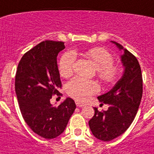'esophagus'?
Returning a JSON list of instances; mask_svg holds the SVG:
<instances>
[{"mask_svg":"<svg viewBox=\"0 0 154 154\" xmlns=\"http://www.w3.org/2000/svg\"><path fill=\"white\" fill-rule=\"evenodd\" d=\"M76 105H77V106L78 107H84L86 106V104H85V103H81L78 101H76Z\"/></svg>","mask_w":154,"mask_h":154,"instance_id":"34e87169","label":"esophagus"}]
</instances>
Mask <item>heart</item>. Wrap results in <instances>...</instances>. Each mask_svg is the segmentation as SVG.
<instances>
[{"label": "heart", "instance_id": "obj_1", "mask_svg": "<svg viewBox=\"0 0 154 154\" xmlns=\"http://www.w3.org/2000/svg\"><path fill=\"white\" fill-rule=\"evenodd\" d=\"M86 55L98 69V76L102 81L111 84L117 79L120 69L117 66L113 65V56L106 49L99 47L93 48L89 49ZM75 60L76 55L73 51L66 52L62 56L59 69L63 77H68L73 74ZM99 90V85L95 81H88L81 77H74L66 85L67 94L79 102L87 100Z\"/></svg>", "mask_w": 154, "mask_h": 154}]
</instances>
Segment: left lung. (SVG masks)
Listing matches in <instances>:
<instances>
[{"label": "left lung", "mask_w": 154, "mask_h": 154, "mask_svg": "<svg viewBox=\"0 0 154 154\" xmlns=\"http://www.w3.org/2000/svg\"><path fill=\"white\" fill-rule=\"evenodd\" d=\"M111 42L124 51L121 59L125 70L110 91L98 96L99 102L109 105L108 109L99 112L94 107L95 114L88 122L93 135L104 142L120 136L130 127L143 95V77L139 61L122 45Z\"/></svg>", "instance_id": "8db88e82"}]
</instances>
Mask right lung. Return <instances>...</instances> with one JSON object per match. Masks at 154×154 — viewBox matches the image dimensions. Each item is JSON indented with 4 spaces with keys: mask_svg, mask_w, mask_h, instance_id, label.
<instances>
[{
    "mask_svg": "<svg viewBox=\"0 0 154 154\" xmlns=\"http://www.w3.org/2000/svg\"><path fill=\"white\" fill-rule=\"evenodd\" d=\"M64 48L62 41H42L23 55L15 74V93L23 119L33 132L47 139L61 135L76 109L70 98L57 107L50 103L52 95H61L57 55Z\"/></svg>",
    "mask_w": 154,
    "mask_h": 154,
    "instance_id": "right-lung-1",
    "label": "right lung"
}]
</instances>
